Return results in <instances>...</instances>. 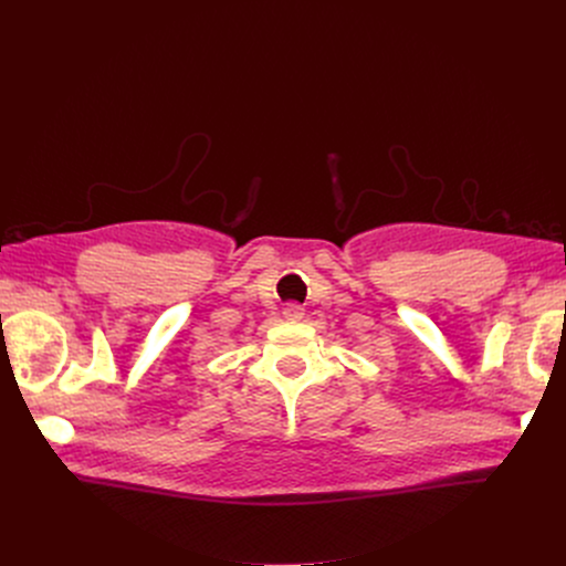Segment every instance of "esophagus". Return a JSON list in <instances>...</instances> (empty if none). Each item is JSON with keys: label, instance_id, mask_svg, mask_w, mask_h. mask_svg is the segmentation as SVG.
<instances>
[{"label": "esophagus", "instance_id": "obj_1", "mask_svg": "<svg viewBox=\"0 0 566 566\" xmlns=\"http://www.w3.org/2000/svg\"><path fill=\"white\" fill-rule=\"evenodd\" d=\"M282 313H284V317H289V319H300V317L304 315V308H302V304H297V302H289Z\"/></svg>", "mask_w": 566, "mask_h": 566}]
</instances>
